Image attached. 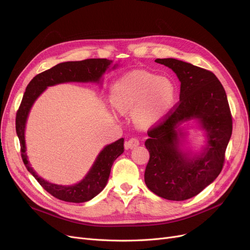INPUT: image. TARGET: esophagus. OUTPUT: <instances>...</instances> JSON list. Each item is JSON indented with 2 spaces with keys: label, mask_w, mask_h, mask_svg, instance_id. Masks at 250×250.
Returning a JSON list of instances; mask_svg holds the SVG:
<instances>
[{
  "label": "esophagus",
  "mask_w": 250,
  "mask_h": 250,
  "mask_svg": "<svg viewBox=\"0 0 250 250\" xmlns=\"http://www.w3.org/2000/svg\"><path fill=\"white\" fill-rule=\"evenodd\" d=\"M139 145H140L139 140L136 139V138H132V139H129L128 141H126V142L125 143V148L126 150H128V149H135V148L138 147Z\"/></svg>",
  "instance_id": "34e87169"
}]
</instances>
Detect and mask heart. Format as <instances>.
I'll return each mask as SVG.
<instances>
[{
  "label": "heart",
  "instance_id": "obj_1",
  "mask_svg": "<svg viewBox=\"0 0 250 250\" xmlns=\"http://www.w3.org/2000/svg\"><path fill=\"white\" fill-rule=\"evenodd\" d=\"M110 101L117 111H133V120L138 126L149 128L163 122L171 110L175 86L166 77L133 71L114 82Z\"/></svg>",
  "mask_w": 250,
  "mask_h": 250
}]
</instances>
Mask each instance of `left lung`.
<instances>
[{
    "label": "left lung",
    "instance_id": "1",
    "mask_svg": "<svg viewBox=\"0 0 250 250\" xmlns=\"http://www.w3.org/2000/svg\"><path fill=\"white\" fill-rule=\"evenodd\" d=\"M180 82L178 106L149 130L145 146L150 160L145 182L155 194L169 201H185L199 194L218 177L232 135V117L226 92L209 71L176 59H157ZM189 121L205 136V145L194 152L187 147Z\"/></svg>",
    "mask_w": 250,
    "mask_h": 250
}]
</instances>
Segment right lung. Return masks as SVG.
<instances>
[{"label":"right lung","instance_id":"add662e5","mask_svg":"<svg viewBox=\"0 0 250 250\" xmlns=\"http://www.w3.org/2000/svg\"><path fill=\"white\" fill-rule=\"evenodd\" d=\"M112 62L113 61L106 59H89L80 62H61L51 69L36 75L25 90L16 114V133L20 141L22 160L39 185L61 201L85 203L101 192L108 181L113 162L125 151V140L122 138L105 146L82 180L72 186L56 185L39 176L28 161V156L26 153L25 128L29 112L36 99L43 93L47 87L71 82L102 85V76L105 72L118 67V63L112 64Z\"/></svg>","mask_w":250,"mask_h":250}]
</instances>
